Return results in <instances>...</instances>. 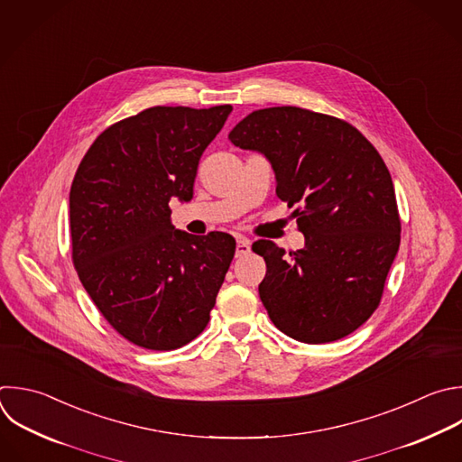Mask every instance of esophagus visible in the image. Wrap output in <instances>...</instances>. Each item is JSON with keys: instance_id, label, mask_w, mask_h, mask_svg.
<instances>
[{"instance_id": "obj_1", "label": "esophagus", "mask_w": 462, "mask_h": 462, "mask_svg": "<svg viewBox=\"0 0 462 462\" xmlns=\"http://www.w3.org/2000/svg\"><path fill=\"white\" fill-rule=\"evenodd\" d=\"M246 254H250V241L246 237L239 236L237 245H236V257H243Z\"/></svg>"}]
</instances>
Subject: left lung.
<instances>
[{"instance_id":"1","label":"left lung","mask_w":462,"mask_h":462,"mask_svg":"<svg viewBox=\"0 0 462 462\" xmlns=\"http://www.w3.org/2000/svg\"><path fill=\"white\" fill-rule=\"evenodd\" d=\"M228 139L264 153L275 194L293 210L304 248L259 239L264 257L259 297L288 337L332 343L375 312L401 243L392 176L375 146L350 123L299 106L248 114Z\"/></svg>"}]
</instances>
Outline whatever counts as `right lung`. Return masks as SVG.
<instances>
[{
	"label": "right lung",
	"instance_id": "right-lung-1",
	"mask_svg": "<svg viewBox=\"0 0 462 462\" xmlns=\"http://www.w3.org/2000/svg\"><path fill=\"white\" fill-rule=\"evenodd\" d=\"M230 112L146 108L103 130L78 167L72 261L97 310L135 346L181 348L210 321L236 239L176 230L169 203L192 199L199 160Z\"/></svg>",
	"mask_w": 462,
	"mask_h": 462
}]
</instances>
